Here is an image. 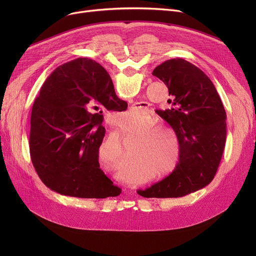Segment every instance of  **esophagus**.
Instances as JSON below:
<instances>
[{
    "mask_svg": "<svg viewBox=\"0 0 256 256\" xmlns=\"http://www.w3.org/2000/svg\"><path fill=\"white\" fill-rule=\"evenodd\" d=\"M143 108H144V106H143Z\"/></svg>",
    "mask_w": 256,
    "mask_h": 256,
    "instance_id": "esophagus-1",
    "label": "esophagus"
}]
</instances>
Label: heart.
Wrapping results in <instances>:
<instances>
[{
	"mask_svg": "<svg viewBox=\"0 0 256 256\" xmlns=\"http://www.w3.org/2000/svg\"><path fill=\"white\" fill-rule=\"evenodd\" d=\"M138 112L130 111L124 118H134ZM121 136L128 138L136 135L132 146L134 171L128 167L121 169L120 176L130 182H137V174L154 173V180L171 176L176 171L182 156V145L178 132L171 126L158 124V119L150 114L137 117L130 124L121 126ZM128 156L120 138L111 136L98 148V158H104L112 165H118ZM139 172V174L136 172Z\"/></svg>",
	"mask_w": 256,
	"mask_h": 256,
	"instance_id": "heart-1",
	"label": "heart"
}]
</instances>
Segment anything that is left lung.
I'll use <instances>...</instances> for the list:
<instances>
[{
  "instance_id": "left-lung-1",
  "label": "left lung",
  "mask_w": 256,
  "mask_h": 256,
  "mask_svg": "<svg viewBox=\"0 0 256 256\" xmlns=\"http://www.w3.org/2000/svg\"><path fill=\"white\" fill-rule=\"evenodd\" d=\"M152 74L163 80L173 106L156 113L178 132L182 156L176 171L137 193L146 198H178L206 186L216 176L226 142V113L210 78L184 59H170Z\"/></svg>"
}]
</instances>
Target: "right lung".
Here are the masks:
<instances>
[{
	"label": "right lung",
	"instance_id": "add662e5",
	"mask_svg": "<svg viewBox=\"0 0 256 256\" xmlns=\"http://www.w3.org/2000/svg\"><path fill=\"white\" fill-rule=\"evenodd\" d=\"M104 67L88 58L64 63L44 80L31 114L30 156L42 182L61 195L106 198L120 194L100 168L102 111L119 102ZM118 111V110H117Z\"/></svg>",
	"mask_w": 256,
	"mask_h": 256
}]
</instances>
